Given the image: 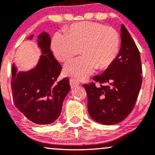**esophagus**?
I'll return each mask as SVG.
<instances>
[{
    "label": "esophagus",
    "mask_w": 155,
    "mask_h": 155,
    "mask_svg": "<svg viewBox=\"0 0 155 155\" xmlns=\"http://www.w3.org/2000/svg\"><path fill=\"white\" fill-rule=\"evenodd\" d=\"M70 84H71V87L73 88V87H75L79 85L80 82L78 81V80L74 79V78H71V79L70 80Z\"/></svg>",
    "instance_id": "obj_1"
}]
</instances>
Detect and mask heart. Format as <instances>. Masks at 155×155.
<instances>
[{"instance_id":"obj_1","label":"heart","mask_w":155,"mask_h":155,"mask_svg":"<svg viewBox=\"0 0 155 155\" xmlns=\"http://www.w3.org/2000/svg\"><path fill=\"white\" fill-rule=\"evenodd\" d=\"M55 56L61 62H66L79 53L83 56L68 62L64 73L84 80L99 68L106 69L117 57L120 49V37L113 27L92 22L74 24L66 33L56 32L51 41Z\"/></svg>"}]
</instances>
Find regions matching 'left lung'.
I'll return each mask as SVG.
<instances>
[{
	"label": "left lung",
	"instance_id": "1",
	"mask_svg": "<svg viewBox=\"0 0 155 155\" xmlns=\"http://www.w3.org/2000/svg\"><path fill=\"white\" fill-rule=\"evenodd\" d=\"M120 48L114 63L99 75V82L84 84L87 94L91 118L104 125L116 124L124 120L135 107L142 84L140 55L124 25L120 27Z\"/></svg>",
	"mask_w": 155,
	"mask_h": 155
}]
</instances>
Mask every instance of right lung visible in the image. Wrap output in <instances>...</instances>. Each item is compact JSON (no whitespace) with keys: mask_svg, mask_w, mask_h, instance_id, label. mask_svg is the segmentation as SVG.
Here are the masks:
<instances>
[{"mask_svg":"<svg viewBox=\"0 0 155 155\" xmlns=\"http://www.w3.org/2000/svg\"><path fill=\"white\" fill-rule=\"evenodd\" d=\"M34 35L27 38L31 40ZM41 52L35 67L18 72L12 65L11 87L15 107L30 121L39 125L54 123L59 117L63 102L71 90L68 78L56 82L62 69L51 51V37L44 31L37 39Z\"/></svg>","mask_w":155,"mask_h":155,"instance_id":"add662e5","label":"right lung"}]
</instances>
